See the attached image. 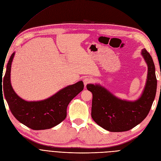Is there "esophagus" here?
<instances>
[{
	"instance_id": "1",
	"label": "esophagus",
	"mask_w": 161,
	"mask_h": 161,
	"mask_svg": "<svg viewBox=\"0 0 161 161\" xmlns=\"http://www.w3.org/2000/svg\"><path fill=\"white\" fill-rule=\"evenodd\" d=\"M83 82H84V86H86L87 84H90V83L92 82V78H90V77H86L85 79H84Z\"/></svg>"
}]
</instances>
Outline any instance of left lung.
<instances>
[{
	"mask_svg": "<svg viewBox=\"0 0 161 161\" xmlns=\"http://www.w3.org/2000/svg\"><path fill=\"white\" fill-rule=\"evenodd\" d=\"M147 65V77L140 98L134 101L120 99L99 84H88L92 93V118L97 125L110 132H124L142 121L152 108L157 92L155 65L150 54L143 49L141 53Z\"/></svg>",
	"mask_w": 161,
	"mask_h": 161,
	"instance_id": "8db88e82",
	"label": "left lung"
}]
</instances>
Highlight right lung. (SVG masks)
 <instances>
[{"mask_svg": "<svg viewBox=\"0 0 161 161\" xmlns=\"http://www.w3.org/2000/svg\"><path fill=\"white\" fill-rule=\"evenodd\" d=\"M14 55L15 53L9 58L4 75L5 96L12 114L21 124L33 130L51 129L58 125L67 116L70 101L83 90V82L80 80L66 86L46 99L26 101L17 95L11 84V66Z\"/></svg>", "mask_w": 161, "mask_h": 161, "instance_id": "right-lung-1", "label": "right lung"}]
</instances>
